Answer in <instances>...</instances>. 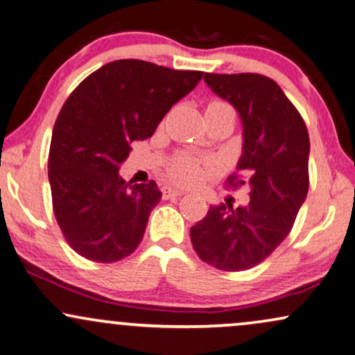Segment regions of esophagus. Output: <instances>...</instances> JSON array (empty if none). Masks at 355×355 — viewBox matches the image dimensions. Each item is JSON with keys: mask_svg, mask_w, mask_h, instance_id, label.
Returning a JSON list of instances; mask_svg holds the SVG:
<instances>
[{"mask_svg": "<svg viewBox=\"0 0 355 355\" xmlns=\"http://www.w3.org/2000/svg\"><path fill=\"white\" fill-rule=\"evenodd\" d=\"M182 190H177V188H172V187H164L162 188V196L164 200H168V198H177V196L182 195Z\"/></svg>", "mask_w": 355, "mask_h": 355, "instance_id": "1", "label": "esophagus"}]
</instances>
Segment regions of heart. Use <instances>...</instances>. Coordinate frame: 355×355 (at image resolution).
<instances>
[{"label": "heart", "instance_id": "1", "mask_svg": "<svg viewBox=\"0 0 355 355\" xmlns=\"http://www.w3.org/2000/svg\"><path fill=\"white\" fill-rule=\"evenodd\" d=\"M206 113H227L234 116V110L230 103L214 100L211 101L208 107H206ZM168 175L173 182L182 183V185H188V183L196 182L201 175V162L200 160L191 159V157L182 155L177 157L168 167Z\"/></svg>", "mask_w": 355, "mask_h": 355}]
</instances>
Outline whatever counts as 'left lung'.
I'll list each match as a JSON object with an SVG mask.
<instances>
[{
	"mask_svg": "<svg viewBox=\"0 0 355 355\" xmlns=\"http://www.w3.org/2000/svg\"><path fill=\"white\" fill-rule=\"evenodd\" d=\"M205 82L236 107L242 121V155L227 185L248 183L245 206H209L190 230L203 262L226 272L266 260L290 234L309 187L306 124L272 78L259 73H205Z\"/></svg>",
	"mask_w": 355,
	"mask_h": 355,
	"instance_id": "8db88e82",
	"label": "left lung"
}]
</instances>
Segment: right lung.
Masks as SVG:
<instances>
[{
  "mask_svg": "<svg viewBox=\"0 0 355 355\" xmlns=\"http://www.w3.org/2000/svg\"><path fill=\"white\" fill-rule=\"evenodd\" d=\"M203 71L124 58L103 65L71 92L52 131L49 182L53 214L69 245L93 262H116L137 249L162 198L154 180L132 185L119 165L144 141Z\"/></svg>",
  "mask_w": 355,
  "mask_h": 355,
  "instance_id": "right-lung-1",
  "label": "right lung"
}]
</instances>
